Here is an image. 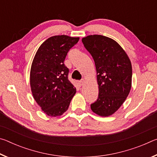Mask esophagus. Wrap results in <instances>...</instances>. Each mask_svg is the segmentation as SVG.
I'll return each mask as SVG.
<instances>
[{
    "label": "esophagus",
    "instance_id": "34e87169",
    "mask_svg": "<svg viewBox=\"0 0 157 157\" xmlns=\"http://www.w3.org/2000/svg\"><path fill=\"white\" fill-rule=\"evenodd\" d=\"M85 82V79H82L80 81H79V86H82L84 84V83Z\"/></svg>",
    "mask_w": 157,
    "mask_h": 157
}]
</instances>
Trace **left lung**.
<instances>
[{"label":"left lung","instance_id":"left-lung-1","mask_svg":"<svg viewBox=\"0 0 157 157\" xmlns=\"http://www.w3.org/2000/svg\"><path fill=\"white\" fill-rule=\"evenodd\" d=\"M94 58L99 89L98 100L91 105L93 112L108 117L125 101L132 87V68L128 55L113 39L94 34L82 39Z\"/></svg>","mask_w":157,"mask_h":157}]
</instances>
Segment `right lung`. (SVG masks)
Segmentation results:
<instances>
[{
    "mask_svg": "<svg viewBox=\"0 0 157 157\" xmlns=\"http://www.w3.org/2000/svg\"><path fill=\"white\" fill-rule=\"evenodd\" d=\"M79 39L67 35L50 37L39 46L33 59L30 75L32 94L48 116H60L66 112L76 93L63 62Z\"/></svg>",
    "mask_w": 157,
    "mask_h": 157,
    "instance_id": "obj_1",
    "label": "right lung"
}]
</instances>
